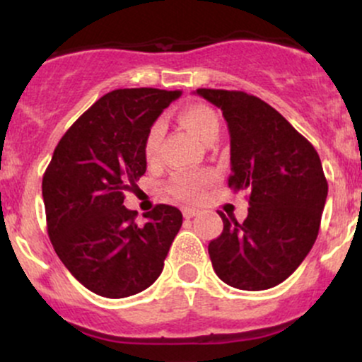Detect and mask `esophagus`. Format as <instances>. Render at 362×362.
I'll return each instance as SVG.
<instances>
[{
	"instance_id": "esophagus-1",
	"label": "esophagus",
	"mask_w": 362,
	"mask_h": 362,
	"mask_svg": "<svg viewBox=\"0 0 362 362\" xmlns=\"http://www.w3.org/2000/svg\"><path fill=\"white\" fill-rule=\"evenodd\" d=\"M182 213H184V218L185 219H190V218H194V216H197L199 211L197 209H192V207H185V209L182 211Z\"/></svg>"
}]
</instances>
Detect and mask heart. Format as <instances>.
Segmentation results:
<instances>
[{
    "mask_svg": "<svg viewBox=\"0 0 362 362\" xmlns=\"http://www.w3.org/2000/svg\"><path fill=\"white\" fill-rule=\"evenodd\" d=\"M178 120L204 144L216 141L219 134L218 114L207 105L197 103V105L185 107L178 114ZM161 138H163V126H161V122H153L148 129L146 136H144L143 143V153L148 163L156 161L158 153H160ZM209 173H177L170 180L168 190L173 197L180 199V201H197L201 194L204 192L206 187L209 185Z\"/></svg>",
    "mask_w": 362,
    "mask_h": 362,
    "instance_id": "obj_1",
    "label": "heart"
}]
</instances>
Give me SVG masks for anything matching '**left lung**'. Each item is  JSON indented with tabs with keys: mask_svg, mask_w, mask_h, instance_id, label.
I'll return each instance as SVG.
<instances>
[{
	"mask_svg": "<svg viewBox=\"0 0 362 362\" xmlns=\"http://www.w3.org/2000/svg\"><path fill=\"white\" fill-rule=\"evenodd\" d=\"M223 110L230 131L228 187L248 192L243 223L223 219L207 247L228 286L262 291L300 267L318 236L328 184L317 149L276 109L245 91H195Z\"/></svg>",
	"mask_w": 362,
	"mask_h": 362,
	"instance_id": "1",
	"label": "left lung"
}]
</instances>
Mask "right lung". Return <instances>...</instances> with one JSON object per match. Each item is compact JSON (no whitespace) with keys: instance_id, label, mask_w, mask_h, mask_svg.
I'll return each instance as SVG.
<instances>
[{"instance_id":"add662e5","label":"right lung","mask_w":362,"mask_h":362,"mask_svg":"<svg viewBox=\"0 0 362 362\" xmlns=\"http://www.w3.org/2000/svg\"><path fill=\"white\" fill-rule=\"evenodd\" d=\"M182 91L124 88L103 95L57 143L42 178L47 233L62 264L98 296L127 298L163 271L182 226L158 204L136 223L124 192L146 172L144 136Z\"/></svg>"}]
</instances>
